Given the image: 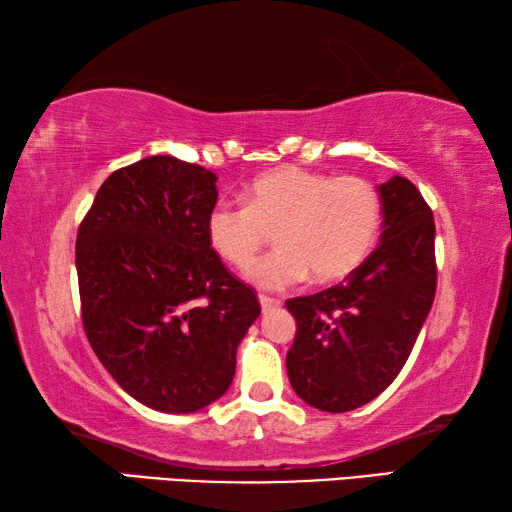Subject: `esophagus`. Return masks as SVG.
<instances>
[{
	"instance_id": "obj_1",
	"label": "esophagus",
	"mask_w": 512,
	"mask_h": 512,
	"mask_svg": "<svg viewBox=\"0 0 512 512\" xmlns=\"http://www.w3.org/2000/svg\"><path fill=\"white\" fill-rule=\"evenodd\" d=\"M258 301H261V308H263V312H265V310H272V308H279V306H281V301H279V299L267 297V294H261V297H258Z\"/></svg>"
}]
</instances>
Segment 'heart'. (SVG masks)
I'll return each instance as SVG.
<instances>
[{
	"instance_id": "heart-1",
	"label": "heart",
	"mask_w": 512,
	"mask_h": 512,
	"mask_svg": "<svg viewBox=\"0 0 512 512\" xmlns=\"http://www.w3.org/2000/svg\"><path fill=\"white\" fill-rule=\"evenodd\" d=\"M382 227V197L355 175L330 177L281 166L256 177L247 204L222 200L209 211L206 236L215 254L247 267L274 229L276 247L249 270L267 290L308 279L330 283L353 274L375 247Z\"/></svg>"
}]
</instances>
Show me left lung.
Wrapping results in <instances>:
<instances>
[{
  "label": "left lung",
  "mask_w": 512,
  "mask_h": 512,
  "mask_svg": "<svg viewBox=\"0 0 512 512\" xmlns=\"http://www.w3.org/2000/svg\"><path fill=\"white\" fill-rule=\"evenodd\" d=\"M380 245L344 283L288 299L297 335L285 357L292 389L310 407L342 414L398 378L436 294L434 215L407 177L378 186Z\"/></svg>",
  "instance_id": "1"
}]
</instances>
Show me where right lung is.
Segmentation results:
<instances>
[{
	"label": "right lung",
	"mask_w": 512,
	"mask_h": 512,
	"mask_svg": "<svg viewBox=\"0 0 512 512\" xmlns=\"http://www.w3.org/2000/svg\"><path fill=\"white\" fill-rule=\"evenodd\" d=\"M215 182L197 164L146 157L105 179L78 227L89 344L125 393L164 414L224 396L238 344L261 315L206 236Z\"/></svg>",
	"instance_id": "obj_1"
}]
</instances>
